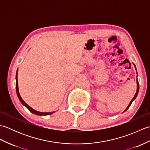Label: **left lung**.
I'll use <instances>...</instances> for the list:
<instances>
[{
  "mask_svg": "<svg viewBox=\"0 0 150 150\" xmlns=\"http://www.w3.org/2000/svg\"><path fill=\"white\" fill-rule=\"evenodd\" d=\"M137 91H136V93H135V96H134V97H133V98H132V100H131V102H130V103L129 104V105H128V107H127V108H126V109L125 110V111H126L127 110H128V108H129V106H131V104H132V102H133V100H134L135 99V98L137 97V95H138V93H139V84L138 79H137Z\"/></svg>",
  "mask_w": 150,
  "mask_h": 150,
  "instance_id": "8db88e82",
  "label": "left lung"
}]
</instances>
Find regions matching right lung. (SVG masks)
Returning <instances> with one entry per match:
<instances>
[{
    "instance_id": "add662e5",
    "label": "right lung",
    "mask_w": 150,
    "mask_h": 150,
    "mask_svg": "<svg viewBox=\"0 0 150 150\" xmlns=\"http://www.w3.org/2000/svg\"><path fill=\"white\" fill-rule=\"evenodd\" d=\"M17 73H18V69L17 71V74H16V91H17V95L18 96V99L20 100L21 103L24 105V106H26L28 110H30V111H31V113H33V114H35V115H50L53 113V112H49V113H44V112H39V111H37L36 110H33V108H31L30 106H28V105L25 103V102L23 100V99L21 98V95H20V93H19L18 92V81H17Z\"/></svg>"
}]
</instances>
